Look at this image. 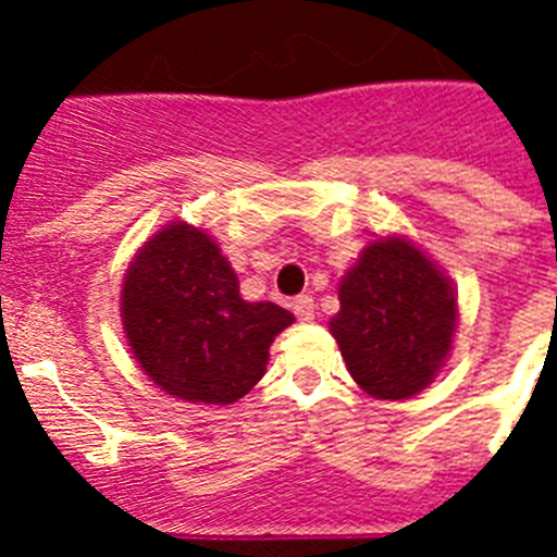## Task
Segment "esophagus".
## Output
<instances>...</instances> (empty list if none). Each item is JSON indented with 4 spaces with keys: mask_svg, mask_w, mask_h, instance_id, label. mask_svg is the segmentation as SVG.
Returning a JSON list of instances; mask_svg holds the SVG:
<instances>
[{
    "mask_svg": "<svg viewBox=\"0 0 557 557\" xmlns=\"http://www.w3.org/2000/svg\"><path fill=\"white\" fill-rule=\"evenodd\" d=\"M293 312L298 321L309 323L314 318V301L309 295H298V298H293Z\"/></svg>",
    "mask_w": 557,
    "mask_h": 557,
    "instance_id": "obj_1",
    "label": "esophagus"
}]
</instances>
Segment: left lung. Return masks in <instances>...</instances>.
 <instances>
[{
  "label": "left lung",
  "mask_w": 557,
  "mask_h": 557,
  "mask_svg": "<svg viewBox=\"0 0 557 557\" xmlns=\"http://www.w3.org/2000/svg\"><path fill=\"white\" fill-rule=\"evenodd\" d=\"M457 326L446 275L401 239L371 243L339 284L329 329L348 373L376 398L424 391L444 366Z\"/></svg>",
  "instance_id": "obj_1"
}]
</instances>
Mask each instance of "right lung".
I'll use <instances>...</instances> for the list:
<instances>
[{
    "label": "right lung",
    "mask_w": 557,
    "mask_h": 557,
    "mask_svg": "<svg viewBox=\"0 0 557 557\" xmlns=\"http://www.w3.org/2000/svg\"><path fill=\"white\" fill-rule=\"evenodd\" d=\"M122 321L133 357L161 391L231 405L264 376L270 343L293 314L278 304L243 301L211 236L175 223L127 268Z\"/></svg>",
    "instance_id": "obj_1"
}]
</instances>
